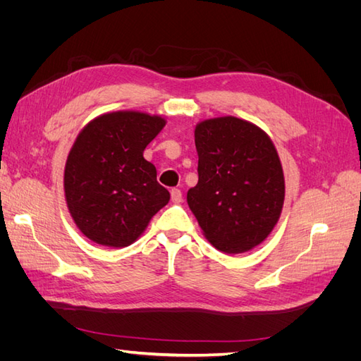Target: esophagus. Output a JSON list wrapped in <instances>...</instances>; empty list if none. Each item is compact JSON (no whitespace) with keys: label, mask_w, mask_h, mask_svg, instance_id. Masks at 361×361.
Segmentation results:
<instances>
[{"label":"esophagus","mask_w":361,"mask_h":361,"mask_svg":"<svg viewBox=\"0 0 361 361\" xmlns=\"http://www.w3.org/2000/svg\"><path fill=\"white\" fill-rule=\"evenodd\" d=\"M170 195H171V202L173 203H180L182 202V192H180V190L173 188L170 191Z\"/></svg>","instance_id":"esophagus-1"}]
</instances>
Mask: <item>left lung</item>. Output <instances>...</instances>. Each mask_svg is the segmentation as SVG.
<instances>
[{
  "mask_svg": "<svg viewBox=\"0 0 361 361\" xmlns=\"http://www.w3.org/2000/svg\"><path fill=\"white\" fill-rule=\"evenodd\" d=\"M199 182L187 202L204 238L216 250L239 255L262 244L285 202L277 149L264 129L233 116L195 125Z\"/></svg>",
  "mask_w": 361,
  "mask_h": 361,
  "instance_id": "obj_1",
  "label": "left lung"
}]
</instances>
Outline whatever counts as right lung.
<instances>
[{"mask_svg": "<svg viewBox=\"0 0 361 361\" xmlns=\"http://www.w3.org/2000/svg\"><path fill=\"white\" fill-rule=\"evenodd\" d=\"M166 118L141 111L94 117L76 137L64 167V197L76 227L90 241L128 247L141 236L170 192L143 152Z\"/></svg>", "mask_w": 361, "mask_h": 361, "instance_id": "1", "label": "right lung"}]
</instances>
